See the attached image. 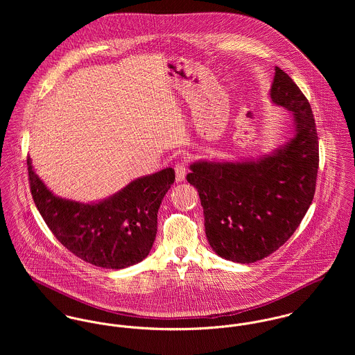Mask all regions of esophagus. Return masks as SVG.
Segmentation results:
<instances>
[{
  "mask_svg": "<svg viewBox=\"0 0 355 355\" xmlns=\"http://www.w3.org/2000/svg\"><path fill=\"white\" fill-rule=\"evenodd\" d=\"M175 172H176V182L178 183L184 182L187 175V165L184 162H178L175 166Z\"/></svg>",
  "mask_w": 355,
  "mask_h": 355,
  "instance_id": "1",
  "label": "esophagus"
}]
</instances>
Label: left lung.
Instances as JSON below:
<instances>
[{
    "label": "left lung",
    "mask_w": 355,
    "mask_h": 355,
    "mask_svg": "<svg viewBox=\"0 0 355 355\" xmlns=\"http://www.w3.org/2000/svg\"><path fill=\"white\" fill-rule=\"evenodd\" d=\"M269 97L291 114L284 142L255 158L191 162L187 175L200 193L211 250L238 263L262 259L284 245L315 190L318 138L310 103L279 67Z\"/></svg>",
    "instance_id": "obj_1"
}]
</instances>
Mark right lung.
I'll list each match as a JSON object with an SVG mask.
<instances>
[{"instance_id":"1","label":"right lung","mask_w":355,"mask_h":355,"mask_svg":"<svg viewBox=\"0 0 355 355\" xmlns=\"http://www.w3.org/2000/svg\"><path fill=\"white\" fill-rule=\"evenodd\" d=\"M30 187L42 218L60 243L96 266L123 269L145 259L157 235V213L175 182L164 168L130 182L100 201L80 202L55 196L27 157Z\"/></svg>"}]
</instances>
